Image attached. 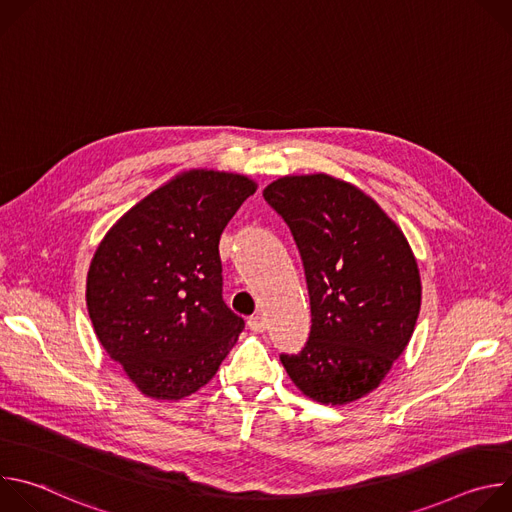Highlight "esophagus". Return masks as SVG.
I'll list each match as a JSON object with an SVG mask.
<instances>
[{
	"instance_id": "1",
	"label": "esophagus",
	"mask_w": 512,
	"mask_h": 512,
	"mask_svg": "<svg viewBox=\"0 0 512 512\" xmlns=\"http://www.w3.org/2000/svg\"><path fill=\"white\" fill-rule=\"evenodd\" d=\"M247 324H249V328H251L253 332H265V328H267V322H265V318H263L261 314L251 316Z\"/></svg>"
}]
</instances>
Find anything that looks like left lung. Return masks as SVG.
I'll return each mask as SVG.
<instances>
[{
	"label": "left lung",
	"instance_id": "1",
	"mask_svg": "<svg viewBox=\"0 0 512 512\" xmlns=\"http://www.w3.org/2000/svg\"><path fill=\"white\" fill-rule=\"evenodd\" d=\"M300 249L312 330L281 354L310 399L346 405L375 391L407 348L421 308L417 259L387 212L328 174L283 176L263 190Z\"/></svg>",
	"mask_w": 512,
	"mask_h": 512
}]
</instances>
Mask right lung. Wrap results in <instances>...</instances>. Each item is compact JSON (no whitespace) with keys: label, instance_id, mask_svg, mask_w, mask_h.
<instances>
[{"label":"right lung","instance_id":"add662e5","mask_svg":"<svg viewBox=\"0 0 512 512\" xmlns=\"http://www.w3.org/2000/svg\"><path fill=\"white\" fill-rule=\"evenodd\" d=\"M257 190L243 174L188 170L131 206L99 243L87 310L105 352L152 399L204 387L245 328L223 302L218 241Z\"/></svg>","mask_w":512,"mask_h":512}]
</instances>
